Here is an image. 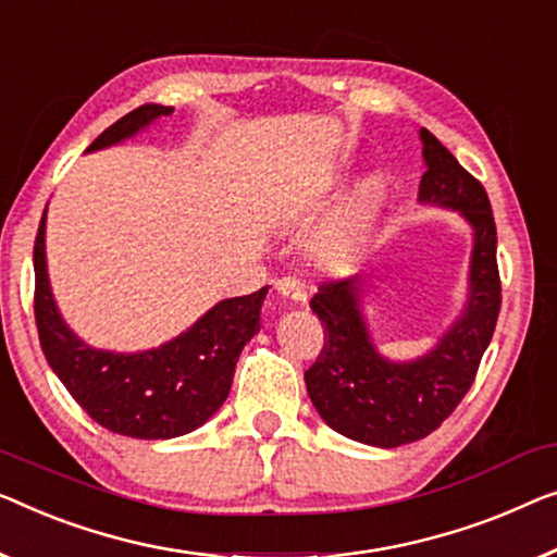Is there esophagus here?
Returning <instances> with one entry per match:
<instances>
[{
	"mask_svg": "<svg viewBox=\"0 0 557 557\" xmlns=\"http://www.w3.org/2000/svg\"><path fill=\"white\" fill-rule=\"evenodd\" d=\"M273 288H276L278 296L286 298V301H306V284L296 276L276 278L273 281Z\"/></svg>",
	"mask_w": 557,
	"mask_h": 557,
	"instance_id": "34e87169",
	"label": "esophagus"
}]
</instances>
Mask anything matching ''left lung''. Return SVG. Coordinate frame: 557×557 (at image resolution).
Masks as SVG:
<instances>
[{"label": "left lung", "mask_w": 557, "mask_h": 557, "mask_svg": "<svg viewBox=\"0 0 557 557\" xmlns=\"http://www.w3.org/2000/svg\"><path fill=\"white\" fill-rule=\"evenodd\" d=\"M422 143L426 173L419 200L457 208L474 228L465 317L424 359L392 364L374 351L357 311L359 278L324 281L309 304L324 326V346L304 374L313 407L338 434L374 447L422 440L455 412L478 376L503 304L487 193L430 131H422Z\"/></svg>", "instance_id": "left-lung-1"}]
</instances>
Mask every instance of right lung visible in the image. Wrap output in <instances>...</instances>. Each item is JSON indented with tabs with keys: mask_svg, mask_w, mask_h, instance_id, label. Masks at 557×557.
Returning <instances> with one entry per match:
<instances>
[{
	"mask_svg": "<svg viewBox=\"0 0 557 557\" xmlns=\"http://www.w3.org/2000/svg\"><path fill=\"white\" fill-rule=\"evenodd\" d=\"M171 112L173 108L165 104H143L112 123L87 150L131 138ZM32 256L39 344L72 399L95 422L125 437L171 440L213 417L228 397L240 351L261 329V304L269 286L248 296L225 298L160 349L110 354L79 342L54 309L45 265V215Z\"/></svg>",
	"mask_w": 557,
	"mask_h": 557,
	"instance_id": "obj_1",
	"label": "right lung"
}]
</instances>
